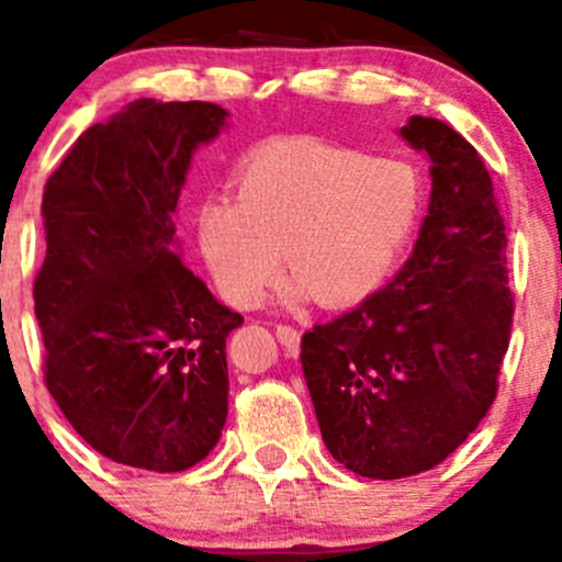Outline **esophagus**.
<instances>
[{
    "mask_svg": "<svg viewBox=\"0 0 562 562\" xmlns=\"http://www.w3.org/2000/svg\"><path fill=\"white\" fill-rule=\"evenodd\" d=\"M274 331H277V339H280V342H282V348H285L291 356H296L299 353V345H302V334H299V328L280 323V326H277Z\"/></svg>",
    "mask_w": 562,
    "mask_h": 562,
    "instance_id": "esophagus-1",
    "label": "esophagus"
}]
</instances>
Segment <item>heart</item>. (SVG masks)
I'll return each instance as SVG.
<instances>
[{
    "instance_id": "heart-1",
    "label": "heart",
    "mask_w": 562,
    "mask_h": 562,
    "mask_svg": "<svg viewBox=\"0 0 562 562\" xmlns=\"http://www.w3.org/2000/svg\"><path fill=\"white\" fill-rule=\"evenodd\" d=\"M422 217V179L396 157L317 138L266 146L239 195L198 214V241L225 302L255 307L285 266L291 296L321 307L364 302L389 280Z\"/></svg>"
}]
</instances>
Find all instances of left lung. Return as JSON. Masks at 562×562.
Wrapping results in <instances>:
<instances>
[{
    "label": "left lung",
    "instance_id": "obj_1",
    "mask_svg": "<svg viewBox=\"0 0 562 562\" xmlns=\"http://www.w3.org/2000/svg\"><path fill=\"white\" fill-rule=\"evenodd\" d=\"M400 135L432 162L411 258L359 307L302 337L323 443L383 481L435 468L479 427L514 315L506 225L479 151L438 119L411 116Z\"/></svg>",
    "mask_w": 562,
    "mask_h": 562
}]
</instances>
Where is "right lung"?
Wrapping results in <instances>:
<instances>
[{
    "instance_id": "1",
    "label": "right lung",
    "mask_w": 562,
    "mask_h": 562,
    "mask_svg": "<svg viewBox=\"0 0 562 562\" xmlns=\"http://www.w3.org/2000/svg\"><path fill=\"white\" fill-rule=\"evenodd\" d=\"M225 127L214 103L135 100L45 181V386L94 451L130 468H192L228 418L225 339L245 317L187 269L173 225L192 155Z\"/></svg>"
}]
</instances>
